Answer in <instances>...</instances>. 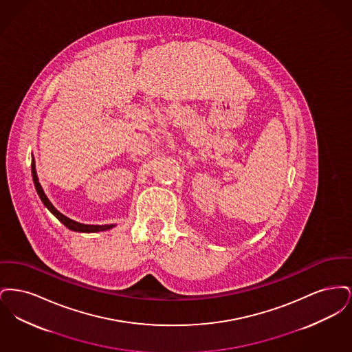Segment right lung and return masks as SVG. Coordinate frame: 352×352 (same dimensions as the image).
<instances>
[{
	"label": "right lung",
	"mask_w": 352,
	"mask_h": 352,
	"mask_svg": "<svg viewBox=\"0 0 352 352\" xmlns=\"http://www.w3.org/2000/svg\"><path fill=\"white\" fill-rule=\"evenodd\" d=\"M32 174H33L34 186H35V190L41 198V201H43V204L50 210L51 214L55 215V218L58 219L59 221H62L68 230L71 231H76V232H99V231H107V230H111L115 227V224H107V226H91V224H82V223H78L75 220H71V219L65 217L63 214H60L49 201V198L46 197V194L43 192V188L41 187V184L38 182V177H36V171H35V164H34V158L32 160Z\"/></svg>",
	"instance_id": "right-lung-1"
}]
</instances>
